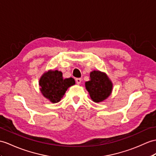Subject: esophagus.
I'll return each mask as SVG.
<instances>
[{
	"mask_svg": "<svg viewBox=\"0 0 156 156\" xmlns=\"http://www.w3.org/2000/svg\"><path fill=\"white\" fill-rule=\"evenodd\" d=\"M75 81H76V83H77V84H80V83H81L82 79H81V78H76Z\"/></svg>",
	"mask_w": 156,
	"mask_h": 156,
	"instance_id": "obj_1",
	"label": "esophagus"
}]
</instances>
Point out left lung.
Masks as SVG:
<instances>
[{
	"label": "left lung",
	"mask_w": 156,
	"mask_h": 156,
	"mask_svg": "<svg viewBox=\"0 0 156 156\" xmlns=\"http://www.w3.org/2000/svg\"><path fill=\"white\" fill-rule=\"evenodd\" d=\"M90 80L85 83L87 90L94 102H99L106 99L112 92V84L105 73L93 71L90 73Z\"/></svg>",
	"instance_id": "8db88e82"
}]
</instances>
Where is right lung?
I'll list each match as a JSON object with an SVG mask.
<instances>
[{"label":"right lung","instance_id":"1","mask_svg":"<svg viewBox=\"0 0 156 156\" xmlns=\"http://www.w3.org/2000/svg\"><path fill=\"white\" fill-rule=\"evenodd\" d=\"M40 90L43 95L53 103L58 102L67 89L75 82L74 79L63 78L62 73L58 70L45 73L40 80Z\"/></svg>","mask_w":156,"mask_h":156}]
</instances>
